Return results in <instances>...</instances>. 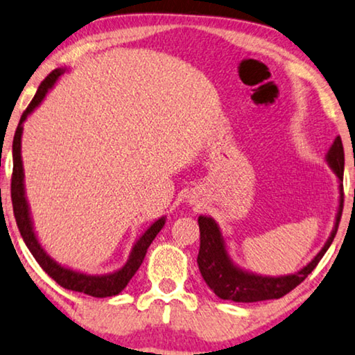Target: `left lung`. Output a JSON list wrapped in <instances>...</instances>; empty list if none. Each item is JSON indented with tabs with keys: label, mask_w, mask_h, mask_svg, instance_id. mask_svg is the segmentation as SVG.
<instances>
[{
	"label": "left lung",
	"mask_w": 355,
	"mask_h": 355,
	"mask_svg": "<svg viewBox=\"0 0 355 355\" xmlns=\"http://www.w3.org/2000/svg\"><path fill=\"white\" fill-rule=\"evenodd\" d=\"M325 162L331 171L338 176V190H340V198H338V209L335 225L330 237L322 246V250L314 256L309 264H306L295 274L288 275H261L241 269L230 258L227 243L220 230L219 224L209 216H198L200 227V251H198V269L207 285L214 291V295L220 300L235 301V302H256L266 300H279L285 296L293 288H296L312 270L315 269L318 261L323 258L327 250L330 248L333 239L338 232V224H340L343 214V174H344V150L341 137L338 136L333 141L331 147L328 148Z\"/></svg>",
	"instance_id": "obj_1"
}]
</instances>
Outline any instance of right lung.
<instances>
[{
	"mask_svg": "<svg viewBox=\"0 0 355 355\" xmlns=\"http://www.w3.org/2000/svg\"><path fill=\"white\" fill-rule=\"evenodd\" d=\"M67 69H55L46 76L43 83L40 85L37 94L30 102L27 110L24 112L20 116L19 126L15 130L14 141H12V182H11V198H12V208L15 223H17L19 232L22 235V239L30 250V253L33 254V258L37 259V263L41 266L46 274L51 279H54L60 286H64L67 290L85 293V295L94 296V297H107V296H115L118 293H121L126 288L128 282L132 279V275L136 274L139 269L144 258H146L147 248L150 246L153 239L157 237V234L163 229V225L166 223V216L158 218L146 232H144L139 239L132 245L130 258L120 269L109 274H86V272L75 270L71 267H67L59 264L54 258H51L48 251L43 248V245L40 243L38 235L35 232L33 227V219L32 213H30V207L27 202V195H25V182H24V163H22V132H24V121L27 120L28 115L35 112V109L44 101V97L48 92L54 88V85L58 83L60 75L65 73Z\"/></svg>",
	"mask_w": 355,
	"mask_h": 355,
	"instance_id": "right-lung-1",
	"label": "right lung"
}]
</instances>
